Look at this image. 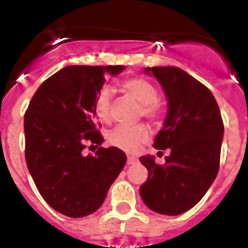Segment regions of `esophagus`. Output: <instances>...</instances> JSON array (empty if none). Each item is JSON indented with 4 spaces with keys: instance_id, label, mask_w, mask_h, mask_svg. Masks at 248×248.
Returning <instances> with one entry per match:
<instances>
[{
    "instance_id": "esophagus-1",
    "label": "esophagus",
    "mask_w": 248,
    "mask_h": 248,
    "mask_svg": "<svg viewBox=\"0 0 248 248\" xmlns=\"http://www.w3.org/2000/svg\"><path fill=\"white\" fill-rule=\"evenodd\" d=\"M138 163V159L134 156H128V159H126V164L128 165H134V164Z\"/></svg>"
}]
</instances>
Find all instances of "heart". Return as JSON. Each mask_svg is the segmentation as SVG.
<instances>
[{"instance_id": "1", "label": "heart", "mask_w": 248, "mask_h": 248, "mask_svg": "<svg viewBox=\"0 0 248 248\" xmlns=\"http://www.w3.org/2000/svg\"><path fill=\"white\" fill-rule=\"evenodd\" d=\"M123 91L141 104L144 117L151 120H159L161 110L157 105L159 93L150 82L141 78H130L122 83ZM111 94L103 89L97 95L94 109L98 118L103 122L110 120ZM149 139V130L145 125H118L109 133L108 140L111 145L128 153H135Z\"/></svg>"}]
</instances>
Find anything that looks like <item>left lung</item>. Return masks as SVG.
<instances>
[{"label": "left lung", "mask_w": 248, "mask_h": 248, "mask_svg": "<svg viewBox=\"0 0 248 248\" xmlns=\"http://www.w3.org/2000/svg\"><path fill=\"white\" fill-rule=\"evenodd\" d=\"M144 72L156 78L168 99L154 148L169 149L170 155L164 165L155 163L153 155L140 157L149 176L139 192L150 210L175 216L194 207L217 176L222 118L211 92L180 68L153 67Z\"/></svg>", "instance_id": "8db88e82"}]
</instances>
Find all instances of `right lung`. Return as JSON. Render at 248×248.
Wrapping results in <instances>:
<instances>
[{
    "instance_id": "1",
    "label": "right lung",
    "mask_w": 248,
    "mask_h": 248,
    "mask_svg": "<svg viewBox=\"0 0 248 248\" xmlns=\"http://www.w3.org/2000/svg\"><path fill=\"white\" fill-rule=\"evenodd\" d=\"M124 68L68 65L39 85L26 110L28 171L46 202L68 217L97 211L126 163L125 153L115 146H100L87 157L81 153L85 142L102 145L94 103L105 76Z\"/></svg>"
}]
</instances>
